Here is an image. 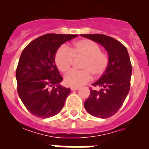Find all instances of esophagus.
I'll list each match as a JSON object with an SVG mask.
<instances>
[{"mask_svg":"<svg viewBox=\"0 0 149 149\" xmlns=\"http://www.w3.org/2000/svg\"><path fill=\"white\" fill-rule=\"evenodd\" d=\"M79 89V87H74V86H72L71 87V90L74 91V90H77Z\"/></svg>","mask_w":149,"mask_h":149,"instance_id":"34e87169","label":"esophagus"}]
</instances>
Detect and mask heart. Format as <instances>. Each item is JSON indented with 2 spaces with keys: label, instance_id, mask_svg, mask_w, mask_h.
Instances as JSON below:
<instances>
[{
  "label": "heart",
  "instance_id": "obj_1",
  "mask_svg": "<svg viewBox=\"0 0 149 149\" xmlns=\"http://www.w3.org/2000/svg\"><path fill=\"white\" fill-rule=\"evenodd\" d=\"M73 58H83L80 65L82 70L71 71L64 78L67 86L74 87L87 84L92 79V74L95 77H101L110 63L109 55L101 51L99 45L89 39L77 41L68 48L60 46L55 53V64L60 72L65 73L72 67Z\"/></svg>",
  "mask_w": 149,
  "mask_h": 149
}]
</instances>
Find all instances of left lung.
Returning a JSON list of instances; mask_svg holds the SVG:
<instances>
[{
    "mask_svg": "<svg viewBox=\"0 0 149 149\" xmlns=\"http://www.w3.org/2000/svg\"><path fill=\"white\" fill-rule=\"evenodd\" d=\"M84 37L103 45L108 53L110 63L106 72L93 86L84 103L90 115L106 119L113 116L123 104L131 86L132 65L127 48L116 39L103 34H81Z\"/></svg>",
    "mask_w": 149,
    "mask_h": 149,
    "instance_id": "8db88e82",
    "label": "left lung"
}]
</instances>
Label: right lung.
Returning a JSON list of instances; mask_svg holds the SVG:
<instances>
[{"mask_svg":"<svg viewBox=\"0 0 149 149\" xmlns=\"http://www.w3.org/2000/svg\"><path fill=\"white\" fill-rule=\"evenodd\" d=\"M72 34L48 33L36 38L23 50L16 68L18 95L30 113L49 118L63 109L70 88L60 85L63 77L54 62L56 51Z\"/></svg>","mask_w":149,"mask_h":149,"instance_id":"obj_1","label":"right lung"}]
</instances>
